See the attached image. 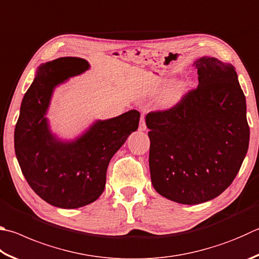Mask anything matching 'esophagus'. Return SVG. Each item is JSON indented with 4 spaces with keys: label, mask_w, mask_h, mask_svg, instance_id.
I'll return each mask as SVG.
<instances>
[{
    "label": "esophagus",
    "mask_w": 259,
    "mask_h": 259,
    "mask_svg": "<svg viewBox=\"0 0 259 259\" xmlns=\"http://www.w3.org/2000/svg\"><path fill=\"white\" fill-rule=\"evenodd\" d=\"M146 129H147V125H146L145 115H142V117H140V122H139V130H146Z\"/></svg>",
    "instance_id": "obj_1"
}]
</instances>
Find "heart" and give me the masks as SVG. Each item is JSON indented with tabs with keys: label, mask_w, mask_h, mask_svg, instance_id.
<instances>
[{
	"label": "heart",
	"mask_w": 259,
	"mask_h": 259,
	"mask_svg": "<svg viewBox=\"0 0 259 259\" xmlns=\"http://www.w3.org/2000/svg\"><path fill=\"white\" fill-rule=\"evenodd\" d=\"M182 94V86L181 84H177L173 88H171L170 91H168L167 95L165 97V101L167 104H172V103H175L179 100V97L181 96Z\"/></svg>",
	"instance_id": "heart-1"
}]
</instances>
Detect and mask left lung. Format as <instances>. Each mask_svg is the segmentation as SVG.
<instances>
[{
    "mask_svg": "<svg viewBox=\"0 0 259 259\" xmlns=\"http://www.w3.org/2000/svg\"><path fill=\"white\" fill-rule=\"evenodd\" d=\"M195 65L198 86L168 109L146 116L153 187L185 205L222 194L240 170L249 145L246 97L236 68L214 58H201Z\"/></svg>",
    "mask_w": 259,
    "mask_h": 259,
    "instance_id": "1",
    "label": "left lung"
}]
</instances>
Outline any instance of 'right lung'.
I'll return each mask as SVG.
<instances>
[{
    "instance_id": "1",
    "label": "right lung",
    "mask_w": 259,
    "mask_h": 259,
    "mask_svg": "<svg viewBox=\"0 0 259 259\" xmlns=\"http://www.w3.org/2000/svg\"><path fill=\"white\" fill-rule=\"evenodd\" d=\"M87 68L86 60L69 56L41 64L23 96L15 129L16 155L28 185L61 208L81 207L102 195L112 156L139 124L140 113L131 110L98 121L77 142L55 140L44 116L53 88Z\"/></svg>"
}]
</instances>
